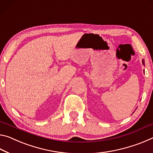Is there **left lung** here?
Returning a JSON list of instances; mask_svg holds the SVG:
<instances>
[{"mask_svg":"<svg viewBox=\"0 0 153 153\" xmlns=\"http://www.w3.org/2000/svg\"><path fill=\"white\" fill-rule=\"evenodd\" d=\"M142 64H143V65L145 64V63H144V59H142Z\"/></svg>","mask_w":153,"mask_h":153,"instance_id":"8db88e82","label":"left lung"}]
</instances>
